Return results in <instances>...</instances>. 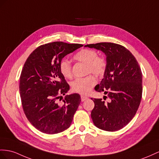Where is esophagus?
Wrapping results in <instances>:
<instances>
[{"label":"esophagus","mask_w":159,"mask_h":159,"mask_svg":"<svg viewBox=\"0 0 159 159\" xmlns=\"http://www.w3.org/2000/svg\"><path fill=\"white\" fill-rule=\"evenodd\" d=\"M80 97H81V101H86L87 99H88V97H86V96H84V95H81L80 96Z\"/></svg>","instance_id":"obj_1"}]
</instances>
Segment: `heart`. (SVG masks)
<instances>
[{
    "label": "heart",
    "mask_w": 159,
    "mask_h": 159,
    "mask_svg": "<svg viewBox=\"0 0 159 159\" xmlns=\"http://www.w3.org/2000/svg\"><path fill=\"white\" fill-rule=\"evenodd\" d=\"M74 58L80 62L87 64V72L94 73L97 75H102L105 71L106 62L103 58L99 57L96 51L91 49H83L74 56ZM60 70L65 78L72 77V67L70 61L62 59L60 62ZM97 83L96 78L93 75H89L84 78L77 79L72 83V89L75 93L86 95L91 91Z\"/></svg>",
    "instance_id": "heart-1"
}]
</instances>
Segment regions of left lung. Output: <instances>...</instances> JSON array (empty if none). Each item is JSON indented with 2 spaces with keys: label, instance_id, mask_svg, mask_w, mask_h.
<instances>
[{
  "label": "left lung",
  "instance_id": "8db88e82",
  "mask_svg": "<svg viewBox=\"0 0 159 159\" xmlns=\"http://www.w3.org/2000/svg\"><path fill=\"white\" fill-rule=\"evenodd\" d=\"M84 47L101 50L106 56L103 79L95 90L107 94L109 101L105 103L102 99H91L95 103L91 111L93 124L105 131H117L133 119L140 105L141 69L135 57L121 45L102 42Z\"/></svg>",
  "mask_w": 159,
  "mask_h": 159
}]
</instances>
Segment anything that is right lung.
Masks as SVG:
<instances>
[{"instance_id":"right-lung-1","label":"right lung","mask_w":159,"mask_h":159,"mask_svg":"<svg viewBox=\"0 0 159 159\" xmlns=\"http://www.w3.org/2000/svg\"><path fill=\"white\" fill-rule=\"evenodd\" d=\"M82 46L62 42L44 44L24 64L19 84L22 106L27 120L40 132L54 134L70 127L81 99L79 94L73 93L65 96L62 105L57 103L70 89L60 72V62Z\"/></svg>"}]
</instances>
